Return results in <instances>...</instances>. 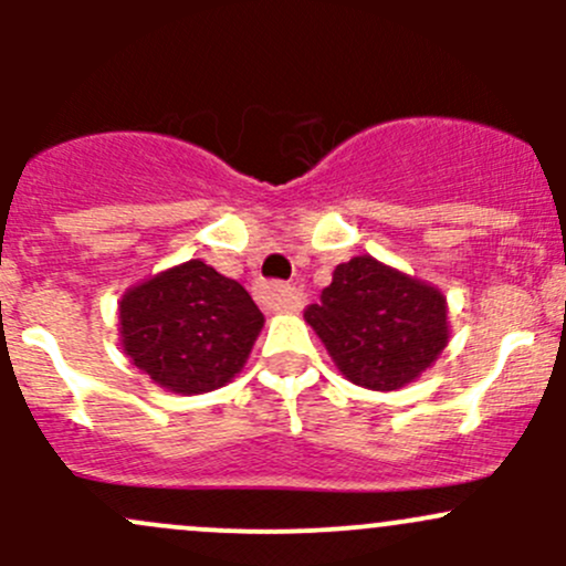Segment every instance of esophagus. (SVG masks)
Listing matches in <instances>:
<instances>
[{
  "label": "esophagus",
  "mask_w": 566,
  "mask_h": 566,
  "mask_svg": "<svg viewBox=\"0 0 566 566\" xmlns=\"http://www.w3.org/2000/svg\"><path fill=\"white\" fill-rule=\"evenodd\" d=\"M254 298L260 301V306L271 312H284L293 310L298 304V295L290 284H279V282H256L254 284Z\"/></svg>",
  "instance_id": "1"
}]
</instances>
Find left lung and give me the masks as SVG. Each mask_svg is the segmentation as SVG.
Returning <instances> with one entry per match:
<instances>
[{"label": "left lung", "mask_w": 566, "mask_h": 566, "mask_svg": "<svg viewBox=\"0 0 566 566\" xmlns=\"http://www.w3.org/2000/svg\"><path fill=\"white\" fill-rule=\"evenodd\" d=\"M304 317L336 369L373 391L413 384L449 342L441 290L369 254L336 265L319 304Z\"/></svg>", "instance_id": "left-lung-1"}]
</instances>
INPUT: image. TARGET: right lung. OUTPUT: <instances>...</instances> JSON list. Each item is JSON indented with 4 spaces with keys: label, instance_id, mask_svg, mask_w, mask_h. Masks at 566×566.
Returning a JSON list of instances; mask_svg holds the SVG:
<instances>
[{
    "label": "right lung",
    "instance_id": "obj_1",
    "mask_svg": "<svg viewBox=\"0 0 566 566\" xmlns=\"http://www.w3.org/2000/svg\"><path fill=\"white\" fill-rule=\"evenodd\" d=\"M262 312L235 279L188 260L119 301L123 353L153 384L175 394H205L230 384L260 336Z\"/></svg>",
    "mask_w": 566,
    "mask_h": 566
}]
</instances>
